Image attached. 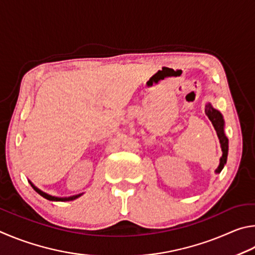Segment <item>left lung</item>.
I'll return each mask as SVG.
<instances>
[{"mask_svg": "<svg viewBox=\"0 0 255 255\" xmlns=\"http://www.w3.org/2000/svg\"><path fill=\"white\" fill-rule=\"evenodd\" d=\"M205 113H206V115L208 116V119L211 120L214 128L216 130L218 139H220V142H221L223 155L221 158L220 166H218V168L216 169V172L218 173L222 171L223 168H224V164L226 163V160H227V152H229V140H227V137L224 134V120H223V116L220 112L214 109L211 104L206 105Z\"/></svg>", "mask_w": 255, "mask_h": 255, "instance_id": "1", "label": "left lung"}]
</instances>
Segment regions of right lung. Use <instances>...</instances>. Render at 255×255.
Here are the masks:
<instances>
[{"label": "right lung", "instance_id": "obj_1", "mask_svg": "<svg viewBox=\"0 0 255 255\" xmlns=\"http://www.w3.org/2000/svg\"><path fill=\"white\" fill-rule=\"evenodd\" d=\"M31 186L33 187V189L37 191V193L39 194V195H41L43 198H46V199H48V200H53V202H69V200H74V199H76V198H78L80 195H76V196H71V197H66V198H59V197H53V196H50V195H48V194H46V193H43V191H41L40 189H38L37 187H34L32 184H31Z\"/></svg>", "mask_w": 255, "mask_h": 255}]
</instances>
